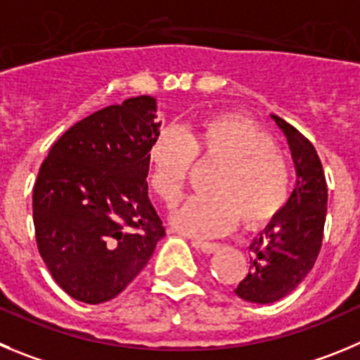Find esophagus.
<instances>
[{
	"instance_id": "obj_1",
	"label": "esophagus",
	"mask_w": 360,
	"mask_h": 360,
	"mask_svg": "<svg viewBox=\"0 0 360 360\" xmlns=\"http://www.w3.org/2000/svg\"><path fill=\"white\" fill-rule=\"evenodd\" d=\"M191 245L204 252V254H213L220 248V243L217 241H204V240H191Z\"/></svg>"
}]
</instances>
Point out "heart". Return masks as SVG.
Here are the masks:
<instances>
[{"label": "heart", "instance_id": "obj_1", "mask_svg": "<svg viewBox=\"0 0 360 360\" xmlns=\"http://www.w3.org/2000/svg\"><path fill=\"white\" fill-rule=\"evenodd\" d=\"M147 160L149 184L165 206L181 199L193 160L218 163L207 183L210 193L190 197L174 210V226L184 233H226L238 218L247 227L264 226L290 199L286 158L264 131L243 117H207L186 133L161 129L150 142Z\"/></svg>", "mask_w": 360, "mask_h": 360}]
</instances>
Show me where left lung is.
<instances>
[{
    "label": "left lung",
    "mask_w": 360,
    "mask_h": 360,
    "mask_svg": "<svg viewBox=\"0 0 360 360\" xmlns=\"http://www.w3.org/2000/svg\"><path fill=\"white\" fill-rule=\"evenodd\" d=\"M286 134L297 169V186L284 210L250 245V270L234 293L254 304L290 295L316 263L327 217V181L316 149L304 134L271 115Z\"/></svg>",
    "instance_id": "obj_1"
}]
</instances>
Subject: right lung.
<instances>
[{
    "mask_svg": "<svg viewBox=\"0 0 360 360\" xmlns=\"http://www.w3.org/2000/svg\"><path fill=\"white\" fill-rule=\"evenodd\" d=\"M156 101L129 97L53 143L33 186L40 257L69 297L103 304L122 293L165 236L147 195Z\"/></svg>",
    "mask_w": 360,
    "mask_h": 360,
    "instance_id": "1",
    "label": "right lung"
}]
</instances>
